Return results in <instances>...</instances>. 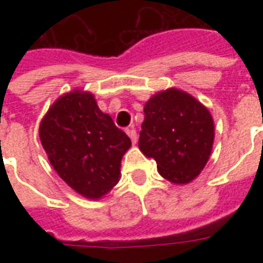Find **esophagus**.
Masks as SVG:
<instances>
[{
  "instance_id": "34e87169",
  "label": "esophagus",
  "mask_w": 263,
  "mask_h": 263,
  "mask_svg": "<svg viewBox=\"0 0 263 263\" xmlns=\"http://www.w3.org/2000/svg\"><path fill=\"white\" fill-rule=\"evenodd\" d=\"M125 132L126 135L131 138L132 143H137V131H135V128H134V126H129V128H126Z\"/></svg>"
}]
</instances>
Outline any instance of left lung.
<instances>
[{
    "instance_id": "obj_1",
    "label": "left lung",
    "mask_w": 263,
    "mask_h": 263,
    "mask_svg": "<svg viewBox=\"0 0 263 263\" xmlns=\"http://www.w3.org/2000/svg\"><path fill=\"white\" fill-rule=\"evenodd\" d=\"M139 149L154 158L169 182L186 184L200 175L214 142L210 111L186 91L169 88L155 94L143 107Z\"/></svg>"
}]
</instances>
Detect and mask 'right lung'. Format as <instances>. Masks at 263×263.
<instances>
[{
    "label": "right lung",
    "instance_id": "add662e5",
    "mask_svg": "<svg viewBox=\"0 0 263 263\" xmlns=\"http://www.w3.org/2000/svg\"><path fill=\"white\" fill-rule=\"evenodd\" d=\"M50 165L70 187L98 200L120 180L121 159L131 139L98 108L91 92L74 90L59 97L39 126Z\"/></svg>",
    "mask_w": 263,
    "mask_h": 263
}]
</instances>
